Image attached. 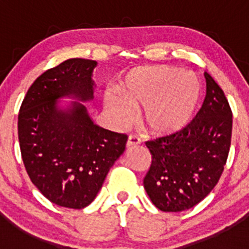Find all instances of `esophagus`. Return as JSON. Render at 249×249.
<instances>
[{"label":"esophagus","mask_w":249,"mask_h":249,"mask_svg":"<svg viewBox=\"0 0 249 249\" xmlns=\"http://www.w3.org/2000/svg\"><path fill=\"white\" fill-rule=\"evenodd\" d=\"M140 143H141V140L139 139V137L135 136V135H130L129 139H127V142H126V148L135 147V145H139Z\"/></svg>","instance_id":"34e87169"}]
</instances>
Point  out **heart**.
I'll return each instance as SVG.
<instances>
[{
	"label": "heart",
	"mask_w": 249,
	"mask_h": 249,
	"mask_svg": "<svg viewBox=\"0 0 249 249\" xmlns=\"http://www.w3.org/2000/svg\"><path fill=\"white\" fill-rule=\"evenodd\" d=\"M120 97L106 94L105 106L120 125L134 119L131 108H143L142 125L154 136H166L189 123L199 97V83L192 73L171 66L131 70L120 82Z\"/></svg>",
	"instance_id": "b5f03b06"
}]
</instances>
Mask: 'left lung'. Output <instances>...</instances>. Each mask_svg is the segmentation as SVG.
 Returning a JSON list of instances; mask_svg holds the SVG:
<instances>
[{
    "label": "left lung",
    "mask_w": 249,
    "mask_h": 249,
    "mask_svg": "<svg viewBox=\"0 0 249 249\" xmlns=\"http://www.w3.org/2000/svg\"><path fill=\"white\" fill-rule=\"evenodd\" d=\"M205 79L206 96L196 117L175 134L145 142L152 164L143 184L164 212H182L202 201L227 164L232 113L224 91L207 72Z\"/></svg>",
    "instance_id": "8db88e82"
}]
</instances>
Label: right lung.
I'll list each match as a JSON object with an SVG mask.
<instances>
[{
    "label": "right lung",
    "mask_w": 249,
    "mask_h": 249,
    "mask_svg": "<svg viewBox=\"0 0 249 249\" xmlns=\"http://www.w3.org/2000/svg\"><path fill=\"white\" fill-rule=\"evenodd\" d=\"M97 62L69 59L41 74L27 90L18 117L21 158L30 179L49 201L61 207H87L107 173L124 153L127 136L92 122L87 107L72 102L94 99L92 71Z\"/></svg>",
    "instance_id": "1"
}]
</instances>
